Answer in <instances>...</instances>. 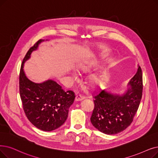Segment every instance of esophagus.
Masks as SVG:
<instances>
[{
    "label": "esophagus",
    "mask_w": 158,
    "mask_h": 158,
    "mask_svg": "<svg viewBox=\"0 0 158 158\" xmlns=\"http://www.w3.org/2000/svg\"><path fill=\"white\" fill-rule=\"evenodd\" d=\"M85 97L81 94H77L76 96H75V101H82L83 99H84Z\"/></svg>",
    "instance_id": "34e87169"
}]
</instances>
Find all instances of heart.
<instances>
[{
    "instance_id": "b5f03b06",
    "label": "heart",
    "mask_w": 158,
    "mask_h": 158,
    "mask_svg": "<svg viewBox=\"0 0 158 158\" xmlns=\"http://www.w3.org/2000/svg\"><path fill=\"white\" fill-rule=\"evenodd\" d=\"M94 62L93 61H89V62H86L84 64L80 66L79 69L83 71H86L92 67ZM88 83L92 86H99L101 83V79L100 76L97 74H92L88 77Z\"/></svg>"
}]
</instances>
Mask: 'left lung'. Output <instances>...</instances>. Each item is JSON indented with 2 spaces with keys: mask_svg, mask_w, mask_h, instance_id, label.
I'll use <instances>...</instances> for the list:
<instances>
[{
  "mask_svg": "<svg viewBox=\"0 0 158 158\" xmlns=\"http://www.w3.org/2000/svg\"><path fill=\"white\" fill-rule=\"evenodd\" d=\"M128 85L130 86L123 94L104 90L94 97L95 106L90 121L101 132L108 135L118 134L133 121L142 98L143 75L140 66Z\"/></svg>",
  "mask_w": 158,
  "mask_h": 158,
  "instance_id": "obj_1",
  "label": "left lung"
}]
</instances>
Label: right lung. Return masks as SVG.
Returning a JSON list of instances; mask_svg holds the SVG:
<instances>
[{"instance_id": "1", "label": "right lung", "mask_w": 158, "mask_h": 158, "mask_svg": "<svg viewBox=\"0 0 158 158\" xmlns=\"http://www.w3.org/2000/svg\"><path fill=\"white\" fill-rule=\"evenodd\" d=\"M44 40L40 39L31 47L23 60L19 75V92L27 118L37 128L52 131L64 124L75 94L64 90L56 81L48 79L42 83L30 80L24 72V64L33 51Z\"/></svg>"}]
</instances>
